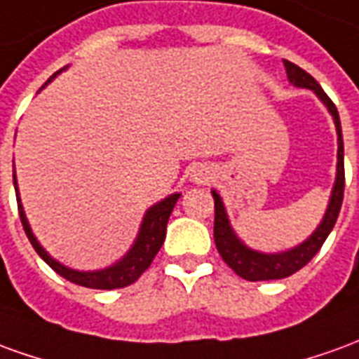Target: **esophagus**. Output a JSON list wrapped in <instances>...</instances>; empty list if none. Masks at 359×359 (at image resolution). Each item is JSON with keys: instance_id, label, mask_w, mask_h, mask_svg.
<instances>
[{"instance_id": "34e87169", "label": "esophagus", "mask_w": 359, "mask_h": 359, "mask_svg": "<svg viewBox=\"0 0 359 359\" xmlns=\"http://www.w3.org/2000/svg\"><path fill=\"white\" fill-rule=\"evenodd\" d=\"M191 177L195 180V182L203 184V182H207V180H208V172L205 170V168H197V170H193Z\"/></svg>"}]
</instances>
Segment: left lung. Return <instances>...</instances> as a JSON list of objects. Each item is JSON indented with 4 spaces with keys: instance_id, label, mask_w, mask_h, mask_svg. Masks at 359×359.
I'll use <instances>...</instances> for the list:
<instances>
[{
    "instance_id": "1",
    "label": "left lung",
    "mask_w": 359,
    "mask_h": 359,
    "mask_svg": "<svg viewBox=\"0 0 359 359\" xmlns=\"http://www.w3.org/2000/svg\"><path fill=\"white\" fill-rule=\"evenodd\" d=\"M284 67H286V73H288L290 83L296 86H304V88L315 90V94L325 102V106L329 108L332 118H334V126H337L338 133L337 184H334V189H332V195H330L327 215L323 218L319 228L302 245L290 249L286 253H278V255H263V253H257V251H251V249L245 248L236 238V233L232 232L230 222H228V216H226L224 205H222V201L218 197V193L212 191V197H215L216 249H218L220 257L224 259V263L232 269L233 273L251 282L278 280V278H286L290 274L297 273L299 269H304L317 255V251L321 249V245L327 240L330 230L334 228L338 212H340V207H342V199H344V143H342V129H340V118H338L337 106L327 96V93L323 90L321 85L307 71L297 67L296 63L288 62V60H284Z\"/></svg>"
}]
</instances>
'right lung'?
Here are the masks:
<instances>
[{
    "instance_id": "1",
    "label": "right lung",
    "mask_w": 359,
    "mask_h": 359,
    "mask_svg": "<svg viewBox=\"0 0 359 359\" xmlns=\"http://www.w3.org/2000/svg\"><path fill=\"white\" fill-rule=\"evenodd\" d=\"M60 71H55L52 77L48 79L46 83H50ZM13 185H15V191H17V180H15V170H13ZM180 199V193L175 195H170L168 199H164L158 205H154L152 208L147 210V215L143 218V224H141V232H139V238L135 241V245L131 248V251L127 253L118 265L108 266L104 271H94V273H79V271H71L67 266L60 265L57 261H53L52 257L46 253L42 245L38 243L36 238L30 232V226L27 222V216H25V210L21 207V201H19V191H17V205H19V216H21L22 228H25V233L27 238L32 243V248L36 249V253L42 259H44L48 265L52 266L55 273L67 278L73 284H79V286H85V288H94V290H114V288H126L129 284H133L141 274L151 266L152 259L156 257V253L162 248L164 243V238H166V224L168 218L174 210L175 203Z\"/></svg>"
}]
</instances>
